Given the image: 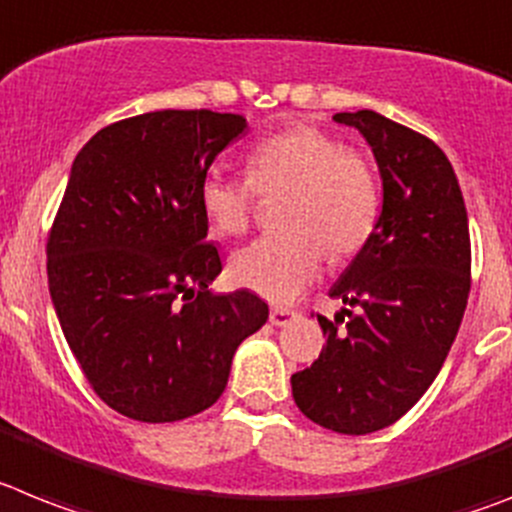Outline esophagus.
I'll return each instance as SVG.
<instances>
[{
  "label": "esophagus",
  "instance_id": "obj_1",
  "mask_svg": "<svg viewBox=\"0 0 512 512\" xmlns=\"http://www.w3.org/2000/svg\"><path fill=\"white\" fill-rule=\"evenodd\" d=\"M298 318V310H290V308H272V313H269V321L274 323V326H287L290 321H295Z\"/></svg>",
  "mask_w": 512,
  "mask_h": 512
}]
</instances>
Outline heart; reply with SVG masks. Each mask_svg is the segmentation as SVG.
I'll return each mask as SVG.
<instances>
[{
    "label": "heart",
    "mask_w": 512,
    "mask_h": 512,
    "mask_svg": "<svg viewBox=\"0 0 512 512\" xmlns=\"http://www.w3.org/2000/svg\"><path fill=\"white\" fill-rule=\"evenodd\" d=\"M246 178L209 173L199 186V204L217 233L243 235L256 194H287L279 209L285 233L256 240L230 264L240 287L274 303L298 298L321 272L326 251L336 261L352 259L378 227L381 183L373 163L316 126H287L253 144Z\"/></svg>",
    "instance_id": "obj_1"
}]
</instances>
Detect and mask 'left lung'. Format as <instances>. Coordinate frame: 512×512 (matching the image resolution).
<instances>
[{"mask_svg": "<svg viewBox=\"0 0 512 512\" xmlns=\"http://www.w3.org/2000/svg\"><path fill=\"white\" fill-rule=\"evenodd\" d=\"M334 121L373 147L383 209L329 292L355 310L318 316L326 347L292 375V396L316 425L368 435L404 417L451 352L471 290L469 217L451 160L425 134L375 111Z\"/></svg>", "mask_w": 512, "mask_h": 512, "instance_id": "8db88e82", "label": "left lung"}]
</instances>
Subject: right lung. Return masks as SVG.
<instances>
[{
	"label": "right lung",
	"instance_id": "right-lung-1",
	"mask_svg": "<svg viewBox=\"0 0 512 512\" xmlns=\"http://www.w3.org/2000/svg\"><path fill=\"white\" fill-rule=\"evenodd\" d=\"M246 131L235 113L152 111L77 152L46 243L48 290L87 383L137 422L204 412L269 305L212 295L222 272L199 186Z\"/></svg>",
	"mask_w": 512,
	"mask_h": 512
}]
</instances>
